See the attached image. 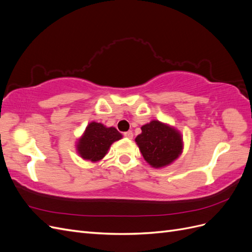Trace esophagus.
I'll return each instance as SVG.
<instances>
[{
	"label": "esophagus",
	"instance_id": "obj_1",
	"mask_svg": "<svg viewBox=\"0 0 252 252\" xmlns=\"http://www.w3.org/2000/svg\"><path fill=\"white\" fill-rule=\"evenodd\" d=\"M124 136L127 139H132L133 138V132L132 131H127V132H124Z\"/></svg>",
	"mask_w": 252,
	"mask_h": 252
}]
</instances>
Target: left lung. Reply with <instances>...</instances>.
<instances>
[{
	"label": "left lung",
	"mask_w": 252,
	"mask_h": 252,
	"mask_svg": "<svg viewBox=\"0 0 252 252\" xmlns=\"http://www.w3.org/2000/svg\"><path fill=\"white\" fill-rule=\"evenodd\" d=\"M141 129L142 132L135 138V143L151 167L158 169L169 166L182 155L184 143L177 128L152 120Z\"/></svg>",
	"instance_id": "1"
}]
</instances>
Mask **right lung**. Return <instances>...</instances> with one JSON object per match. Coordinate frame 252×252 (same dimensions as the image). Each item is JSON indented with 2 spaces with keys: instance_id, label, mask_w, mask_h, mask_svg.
Listing matches in <instances>:
<instances>
[{
  "instance_id": "obj_1",
  "label": "right lung",
  "mask_w": 252,
  "mask_h": 252,
  "mask_svg": "<svg viewBox=\"0 0 252 252\" xmlns=\"http://www.w3.org/2000/svg\"><path fill=\"white\" fill-rule=\"evenodd\" d=\"M123 138L116 128L97 122H90L75 144L77 154L93 163L101 161L107 155L111 145Z\"/></svg>"
}]
</instances>
